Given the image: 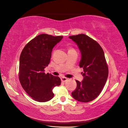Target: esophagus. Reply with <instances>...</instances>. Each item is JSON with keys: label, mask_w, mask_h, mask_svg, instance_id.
<instances>
[{"label": "esophagus", "mask_w": 128, "mask_h": 128, "mask_svg": "<svg viewBox=\"0 0 128 128\" xmlns=\"http://www.w3.org/2000/svg\"><path fill=\"white\" fill-rule=\"evenodd\" d=\"M68 80V78H66V77H61V81L62 82H65L66 81V80Z\"/></svg>", "instance_id": "34e87169"}]
</instances>
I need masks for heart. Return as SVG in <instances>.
Listing matches in <instances>:
<instances>
[{
	"mask_svg": "<svg viewBox=\"0 0 128 128\" xmlns=\"http://www.w3.org/2000/svg\"><path fill=\"white\" fill-rule=\"evenodd\" d=\"M70 50H72V49H70Z\"/></svg>",
	"mask_w": 128,
	"mask_h": 128,
	"instance_id": "b5f03b06",
	"label": "heart"
}]
</instances>
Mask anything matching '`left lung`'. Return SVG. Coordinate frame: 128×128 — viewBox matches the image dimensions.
I'll use <instances>...</instances> for the list:
<instances>
[{"label": "left lung", "mask_w": 128, "mask_h": 128, "mask_svg": "<svg viewBox=\"0 0 128 128\" xmlns=\"http://www.w3.org/2000/svg\"><path fill=\"white\" fill-rule=\"evenodd\" d=\"M77 44L81 54L79 66L82 67L83 80H76L73 98L80 102H89L100 95L108 76V67L102 48L97 41L85 34L69 36Z\"/></svg>", "instance_id": "left-lung-1"}]
</instances>
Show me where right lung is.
<instances>
[{
  "label": "right lung",
  "mask_w": 128,
  "mask_h": 128,
  "mask_svg": "<svg viewBox=\"0 0 128 128\" xmlns=\"http://www.w3.org/2000/svg\"><path fill=\"white\" fill-rule=\"evenodd\" d=\"M63 36L42 34L31 40L21 53L19 78L20 84L28 95L39 102L54 97L53 88L61 84V79L48 73L44 68L50 61L52 48Z\"/></svg>",
  "instance_id": "right-lung-1"
}]
</instances>
